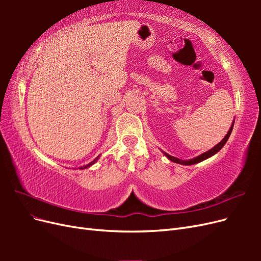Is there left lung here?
Instances as JSON below:
<instances>
[{
    "label": "left lung",
    "mask_w": 261,
    "mask_h": 261,
    "mask_svg": "<svg viewBox=\"0 0 261 261\" xmlns=\"http://www.w3.org/2000/svg\"><path fill=\"white\" fill-rule=\"evenodd\" d=\"M233 126H234V121H233V123H232V125H231V128L228 129L227 134H226V135H225V137H224L222 140H221L218 145H216V146L213 147L212 149L208 150L207 152H204V153H202V154H200V155H198V156L194 158V159H191V160H180V159H178V158L172 156V155H170V154H168V153H165V152H163V153H164L165 155H167V158H168L169 160H171V161H173V162H175V163H178V164H184V165H192V164H195V163L201 162V161H203V160L208 159V158L212 156L213 154H216L217 152H219V151H220L221 149L223 148V146L226 144V141H227L228 137H230V135H231L232 129H233Z\"/></svg>",
    "instance_id": "1"
}]
</instances>
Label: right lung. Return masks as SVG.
<instances>
[{
  "label": "right lung",
  "instance_id": "obj_1",
  "mask_svg": "<svg viewBox=\"0 0 261 261\" xmlns=\"http://www.w3.org/2000/svg\"><path fill=\"white\" fill-rule=\"evenodd\" d=\"M98 159H99V156H97V158H96V159H94L93 161H91V162H90L89 164H87V165H85V167H82L81 169L83 170V169H86V168H89V167H90V165H92L93 163H96V161H98Z\"/></svg>",
  "mask_w": 261,
  "mask_h": 261
}]
</instances>
